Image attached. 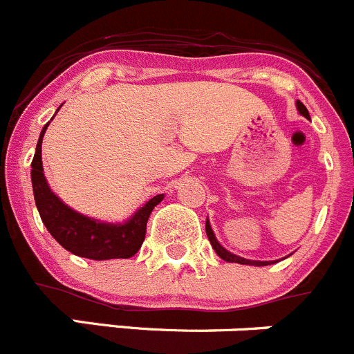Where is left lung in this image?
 <instances>
[{
    "mask_svg": "<svg viewBox=\"0 0 354 354\" xmlns=\"http://www.w3.org/2000/svg\"><path fill=\"white\" fill-rule=\"evenodd\" d=\"M297 111H299V113H301L304 118H309L308 109H306L304 104L299 102V100H297ZM205 231H207V236H208V240H210L212 248H214V250L217 252L218 257L224 259V261H227V262H238V264H248V266H269V264H272V261H250V259L238 257V255H234V254H231V252L225 250V248L222 247L221 243H218L217 238H215V234H214V231H212L210 222H208V218H207V224H205Z\"/></svg>",
    "mask_w": 354,
    "mask_h": 354,
    "instance_id": "1",
    "label": "left lung"
}]
</instances>
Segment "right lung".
<instances>
[{"instance_id": "right-lung-1", "label": "right lung", "mask_w": 354, "mask_h": 354, "mask_svg": "<svg viewBox=\"0 0 354 354\" xmlns=\"http://www.w3.org/2000/svg\"><path fill=\"white\" fill-rule=\"evenodd\" d=\"M48 124L50 121L39 133L38 146H36V153L31 163L32 193H35L39 217L46 225L48 233L67 252L80 255V257L107 261V259H129L136 255L146 238L147 218L154 207L163 200V194H156L154 198H151L123 224H107V222H100L78 214L66 203H62L57 194H53L46 183L45 174H43L41 142Z\"/></svg>"}]
</instances>
